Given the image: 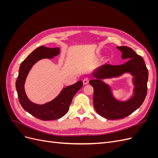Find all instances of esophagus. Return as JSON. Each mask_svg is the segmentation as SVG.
<instances>
[{"instance_id": "obj_1", "label": "esophagus", "mask_w": 158, "mask_h": 158, "mask_svg": "<svg viewBox=\"0 0 158 158\" xmlns=\"http://www.w3.org/2000/svg\"><path fill=\"white\" fill-rule=\"evenodd\" d=\"M89 83V79L88 78H85L84 80H83V84H84V85H85V84H88Z\"/></svg>"}]
</instances>
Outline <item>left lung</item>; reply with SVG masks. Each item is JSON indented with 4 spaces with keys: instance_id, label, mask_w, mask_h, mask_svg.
Instances as JSON below:
<instances>
[{
    "instance_id": "left-lung-1",
    "label": "left lung",
    "mask_w": 158,
    "mask_h": 158,
    "mask_svg": "<svg viewBox=\"0 0 158 158\" xmlns=\"http://www.w3.org/2000/svg\"><path fill=\"white\" fill-rule=\"evenodd\" d=\"M122 52V59L128 60L121 65L104 64L92 74L95 79L89 84L94 88V108L100 115L109 120L125 118L140 107L147 94L148 70L143 58L132 49L126 46L117 47ZM125 73L133 76L135 85L133 95L127 101H119L112 95L110 87L102 80L118 77Z\"/></svg>"
}]
</instances>
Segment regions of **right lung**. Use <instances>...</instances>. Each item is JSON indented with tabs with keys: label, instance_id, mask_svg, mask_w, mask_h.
<instances>
[{
	"label": "right lung",
	"instance_id": "right-lung-1",
	"mask_svg": "<svg viewBox=\"0 0 158 158\" xmlns=\"http://www.w3.org/2000/svg\"><path fill=\"white\" fill-rule=\"evenodd\" d=\"M59 52V47L48 48L44 46L37 47L21 63L16 82L19 102L23 109L33 116L43 121L55 120L63 117L69 111L74 95L83 85L82 81H78L74 84L66 86L62 89L54 99L43 105L33 103L28 99L25 92L24 84L31 67L38 60L43 59H52L58 55Z\"/></svg>",
	"mask_w": 158,
	"mask_h": 158
}]
</instances>
